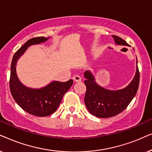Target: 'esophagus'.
<instances>
[{"label":"esophagus","instance_id":"obj_1","mask_svg":"<svg viewBox=\"0 0 152 152\" xmlns=\"http://www.w3.org/2000/svg\"><path fill=\"white\" fill-rule=\"evenodd\" d=\"M73 80L75 82H80L81 81V77L80 76H78V75H75V76H73Z\"/></svg>","mask_w":152,"mask_h":152}]
</instances>
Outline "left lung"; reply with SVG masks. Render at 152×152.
<instances>
[{"label":"left lung","instance_id":"left-lung-1","mask_svg":"<svg viewBox=\"0 0 152 152\" xmlns=\"http://www.w3.org/2000/svg\"><path fill=\"white\" fill-rule=\"evenodd\" d=\"M115 43L119 45L129 46L124 39L113 35ZM136 72L132 81L128 86L120 90H106L95 82L93 74L90 71L84 73L86 78L85 104L91 114L99 118H108L118 115L127 108L136 94L140 83V72L136 60Z\"/></svg>","mask_w":152,"mask_h":152}]
</instances>
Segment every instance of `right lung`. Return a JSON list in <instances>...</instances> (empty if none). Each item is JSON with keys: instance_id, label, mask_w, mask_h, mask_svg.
<instances>
[{"instance_id": "obj_1", "label": "right lung", "mask_w": 152, "mask_h": 152, "mask_svg": "<svg viewBox=\"0 0 152 152\" xmlns=\"http://www.w3.org/2000/svg\"><path fill=\"white\" fill-rule=\"evenodd\" d=\"M49 37H37L28 40L13 56L11 64L10 89L16 103L26 112L37 117H46L57 110L64 94L73 85V80L66 82L53 81L40 89L29 88L20 82L16 72L17 60L28 46L46 42Z\"/></svg>"}]
</instances>
